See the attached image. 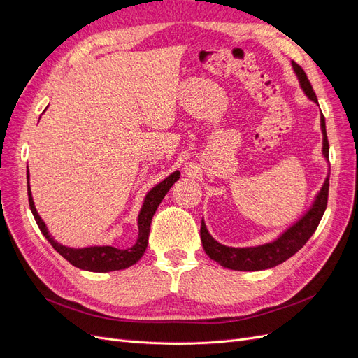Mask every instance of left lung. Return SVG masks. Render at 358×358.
<instances>
[{"label":"left lung","mask_w":358,"mask_h":358,"mask_svg":"<svg viewBox=\"0 0 358 358\" xmlns=\"http://www.w3.org/2000/svg\"><path fill=\"white\" fill-rule=\"evenodd\" d=\"M292 69H294L297 78L300 80L301 90L309 96L312 101L318 104L317 95L312 90V85L308 79V76L299 64L292 61ZM321 129H322V154L324 157H329V138L326 131V119L324 115H321ZM329 178L318 192V196L313 201L312 208L301 216L294 225L289 227V229L279 236L275 242H270L266 245L259 246H251V248H231L221 245L216 242L213 237L209 234L208 229H206L204 221H201V243L206 254H208L213 262L221 264L222 267L231 268V270H241V272H255V270H264L275 267L280 263L287 262L289 257L294 255L299 249L303 248L309 237L315 233L317 227L322 218L324 212L327 208V200H329Z\"/></svg>","instance_id":"8db88e82"}]
</instances>
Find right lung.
I'll list each match as a JSON object with an SVG mask.
<instances>
[{"label":"right lung","instance_id":"add662e5","mask_svg":"<svg viewBox=\"0 0 358 358\" xmlns=\"http://www.w3.org/2000/svg\"><path fill=\"white\" fill-rule=\"evenodd\" d=\"M180 176L179 171L171 173L169 178H166L162 182H159L157 187L150 189L143 201L142 210L138 213V237L137 242L127 249H117L115 246H90V248H69L58 243L50 233L48 231V227L40 218V215L37 213V209L34 206V201H32L31 196V189H29V175L27 171V183H28V201H29V208L32 215H34V220L38 225L40 231L43 236L46 237L49 243L53 246L57 252H59L64 258L67 259L70 264L74 267H79L82 270H88V272H113V270H122L129 266L136 264L142 255L145 254L146 248H148V239H149V230H150V222H152V216L162 201V199L166 197V194L169 189L173 187Z\"/></svg>","mask_w":358,"mask_h":358}]
</instances>
